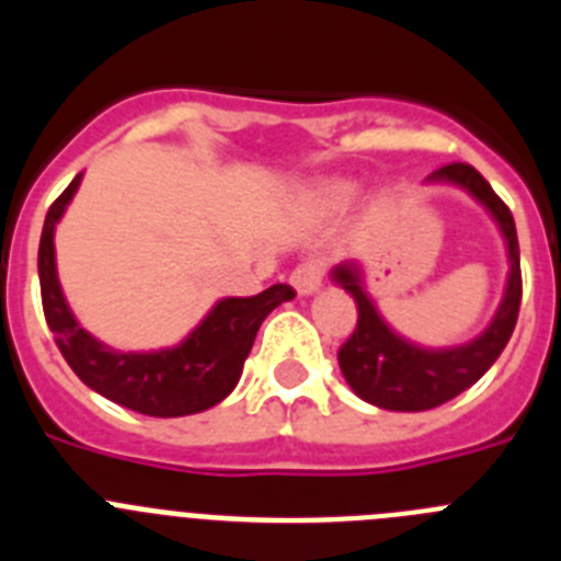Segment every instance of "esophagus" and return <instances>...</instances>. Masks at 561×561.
I'll use <instances>...</instances> for the list:
<instances>
[{"label": "esophagus", "instance_id": "esophagus-1", "mask_svg": "<svg viewBox=\"0 0 561 561\" xmlns=\"http://www.w3.org/2000/svg\"><path fill=\"white\" fill-rule=\"evenodd\" d=\"M325 261L323 257H306L304 264H297L289 275V284L295 286L297 295H311L323 286Z\"/></svg>", "mask_w": 561, "mask_h": 561}]
</instances>
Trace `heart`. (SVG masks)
<instances>
[{"label":"heart","instance_id":"obj_1","mask_svg":"<svg viewBox=\"0 0 561 561\" xmlns=\"http://www.w3.org/2000/svg\"><path fill=\"white\" fill-rule=\"evenodd\" d=\"M329 196H331V199H336V202L348 199V187H331Z\"/></svg>","mask_w":561,"mask_h":561}]
</instances>
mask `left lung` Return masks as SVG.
I'll return each mask as SVG.
<instances>
[{
    "label": "left lung",
    "instance_id": "left-lung-1",
    "mask_svg": "<svg viewBox=\"0 0 561 561\" xmlns=\"http://www.w3.org/2000/svg\"><path fill=\"white\" fill-rule=\"evenodd\" d=\"M430 180L460 185L463 191L472 193L480 205H485V210L492 213L494 221L503 230L512 272H508L503 304H500L492 325L478 340L458 345V348L427 351L399 336L381 320L368 291L362 289L359 266H336L334 280L354 297L356 309H359L354 334L348 336V342L336 354L342 376H345V381L359 399L381 410H396V413L433 410L463 393L466 388H472L474 381L492 368L494 359L503 354V348L512 340L519 314V300H523L517 227H514V216L505 207V202L466 162H449V165L438 168Z\"/></svg>",
    "mask_w": 561,
    "mask_h": 561
}]
</instances>
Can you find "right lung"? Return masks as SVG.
Here are the masks:
<instances>
[{
  "mask_svg": "<svg viewBox=\"0 0 561 561\" xmlns=\"http://www.w3.org/2000/svg\"><path fill=\"white\" fill-rule=\"evenodd\" d=\"M78 185H81V173L49 205L42 244H38L44 317L67 365L95 393L153 419L193 415L219 404L241 379L252 342L266 314L284 300H291L295 289L289 284H275L255 297L219 300L176 348L151 351V354H123L108 348L78 325L58 284L53 232L69 199L76 196Z\"/></svg>",
  "mask_w": 561,
  "mask_h": 561,
  "instance_id": "1",
  "label": "right lung"
}]
</instances>
